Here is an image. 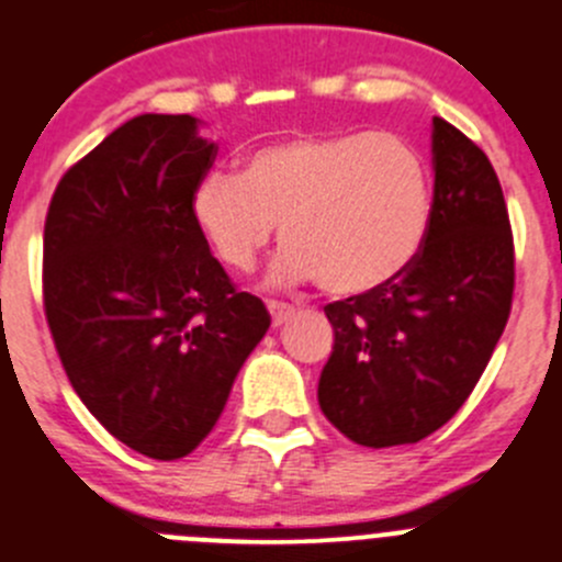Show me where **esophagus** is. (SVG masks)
Instances as JSON below:
<instances>
[{"label": "esophagus", "mask_w": 562, "mask_h": 562, "mask_svg": "<svg viewBox=\"0 0 562 562\" xmlns=\"http://www.w3.org/2000/svg\"><path fill=\"white\" fill-rule=\"evenodd\" d=\"M269 313H271V324H274V327H282V324L293 316V307L285 305V302H269Z\"/></svg>", "instance_id": "34e87169"}]
</instances>
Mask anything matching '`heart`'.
Here are the masks:
<instances>
[{
    "mask_svg": "<svg viewBox=\"0 0 562 562\" xmlns=\"http://www.w3.org/2000/svg\"><path fill=\"white\" fill-rule=\"evenodd\" d=\"M424 157L391 135L296 133L244 160L240 177L207 175L191 191V222L229 271L255 269L280 224L274 285L318 280L358 299L400 282L432 227Z\"/></svg>",
    "mask_w": 562,
    "mask_h": 562,
    "instance_id": "obj_1",
    "label": "heart"
}]
</instances>
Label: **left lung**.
<instances>
[{
	"mask_svg": "<svg viewBox=\"0 0 562 562\" xmlns=\"http://www.w3.org/2000/svg\"><path fill=\"white\" fill-rule=\"evenodd\" d=\"M435 213L400 282L324 307L335 329L318 380L324 416L360 447L416 443L463 407L513 302V233L485 151L432 119Z\"/></svg>",
	"mask_w": 562,
	"mask_h": 562,
	"instance_id": "obj_1",
	"label": "left lung"
}]
</instances>
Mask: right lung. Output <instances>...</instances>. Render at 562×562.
<instances>
[{
	"mask_svg": "<svg viewBox=\"0 0 562 562\" xmlns=\"http://www.w3.org/2000/svg\"><path fill=\"white\" fill-rule=\"evenodd\" d=\"M193 115H135L63 175L44 227V307L68 382L113 438L191 454L269 329L191 222L216 157Z\"/></svg>",
	"mask_w": 562,
	"mask_h": 562,
	"instance_id": "1",
	"label": "right lung"
}]
</instances>
